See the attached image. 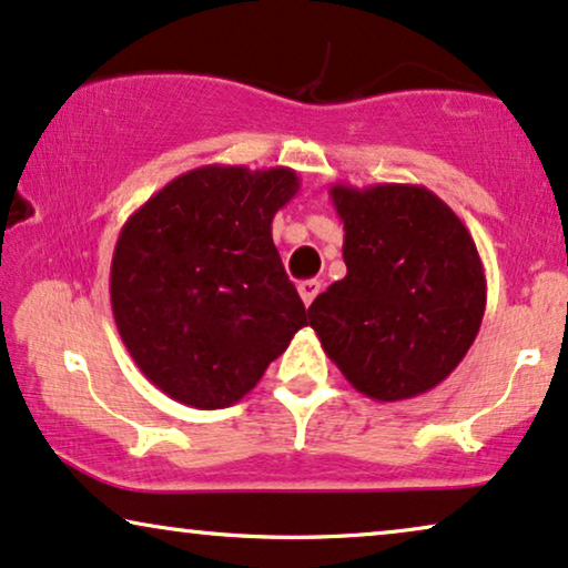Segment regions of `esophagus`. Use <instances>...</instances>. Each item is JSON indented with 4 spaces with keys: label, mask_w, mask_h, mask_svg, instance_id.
Listing matches in <instances>:
<instances>
[{
    "label": "esophagus",
    "mask_w": 568,
    "mask_h": 568,
    "mask_svg": "<svg viewBox=\"0 0 568 568\" xmlns=\"http://www.w3.org/2000/svg\"><path fill=\"white\" fill-rule=\"evenodd\" d=\"M320 288H322L320 280H304V283H298V296H301V301H304V304L308 306L314 298H317Z\"/></svg>",
    "instance_id": "34e87169"
}]
</instances>
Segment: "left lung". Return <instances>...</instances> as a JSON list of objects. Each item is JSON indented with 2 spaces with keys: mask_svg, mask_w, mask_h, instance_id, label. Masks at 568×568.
Masks as SVG:
<instances>
[{
  "mask_svg": "<svg viewBox=\"0 0 568 568\" xmlns=\"http://www.w3.org/2000/svg\"><path fill=\"white\" fill-rule=\"evenodd\" d=\"M343 220L346 277L308 306V325L343 377L393 404L433 390L483 325L487 283L475 241L425 185L329 189Z\"/></svg>",
  "mask_w": 568,
  "mask_h": 568,
  "instance_id": "1",
  "label": "left lung"
}]
</instances>
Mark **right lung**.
<instances>
[{
	"label": "right lung",
	"instance_id": "right-lung-1",
	"mask_svg": "<svg viewBox=\"0 0 568 568\" xmlns=\"http://www.w3.org/2000/svg\"><path fill=\"white\" fill-rule=\"evenodd\" d=\"M298 185L291 168L204 164L128 217L110 270L114 325L170 398L239 404L306 325L272 243V220Z\"/></svg>",
	"mask_w": 568,
	"mask_h": 568
}]
</instances>
